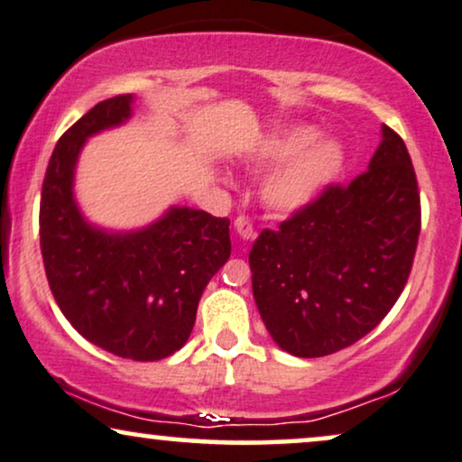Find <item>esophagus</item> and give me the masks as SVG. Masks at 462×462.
<instances>
[{
	"mask_svg": "<svg viewBox=\"0 0 462 462\" xmlns=\"http://www.w3.org/2000/svg\"><path fill=\"white\" fill-rule=\"evenodd\" d=\"M235 230H236V235L243 238V241H254V238H255V230H254V226H251V221L247 217H236L235 219Z\"/></svg>",
	"mask_w": 462,
	"mask_h": 462,
	"instance_id": "esophagus-1",
	"label": "esophagus"
}]
</instances>
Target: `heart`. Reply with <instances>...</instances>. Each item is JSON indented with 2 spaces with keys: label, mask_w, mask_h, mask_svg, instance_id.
<instances>
[{
  "label": "heart",
  "mask_w": 462,
  "mask_h": 462,
  "mask_svg": "<svg viewBox=\"0 0 462 462\" xmlns=\"http://www.w3.org/2000/svg\"><path fill=\"white\" fill-rule=\"evenodd\" d=\"M255 168L274 166L260 185L268 211L294 215L318 200L343 171L346 151L332 138H318L311 125H285L260 138L247 153Z\"/></svg>",
  "instance_id": "1"
}]
</instances>
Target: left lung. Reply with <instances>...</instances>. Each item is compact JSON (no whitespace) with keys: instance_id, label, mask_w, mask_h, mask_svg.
<instances>
[{"instance_id":"1","label":"left lung","mask_w":462,"mask_h":462,"mask_svg":"<svg viewBox=\"0 0 462 462\" xmlns=\"http://www.w3.org/2000/svg\"><path fill=\"white\" fill-rule=\"evenodd\" d=\"M420 194L399 134L382 125L369 171L330 185L249 251L251 288L273 341L299 358L349 347L386 318L410 277Z\"/></svg>"}]
</instances>
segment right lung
I'll return each mask as SVG.
<instances>
[{
    "label": "right lung",
    "instance_id": "add662e5",
    "mask_svg": "<svg viewBox=\"0 0 462 462\" xmlns=\"http://www.w3.org/2000/svg\"><path fill=\"white\" fill-rule=\"evenodd\" d=\"M134 96L96 104L52 151L40 200V249L66 319L93 346L153 362L185 346L198 302L230 258V219L171 207L153 224L116 232L87 221L74 198L85 143L124 125Z\"/></svg>",
    "mask_w": 462,
    "mask_h": 462
}]
</instances>
